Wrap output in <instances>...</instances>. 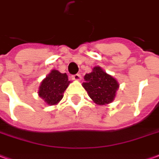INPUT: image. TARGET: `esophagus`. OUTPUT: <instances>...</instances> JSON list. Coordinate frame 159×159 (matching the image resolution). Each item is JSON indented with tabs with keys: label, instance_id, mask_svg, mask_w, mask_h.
<instances>
[{
	"label": "esophagus",
	"instance_id": "34e87169",
	"mask_svg": "<svg viewBox=\"0 0 159 159\" xmlns=\"http://www.w3.org/2000/svg\"><path fill=\"white\" fill-rule=\"evenodd\" d=\"M71 77H72V79L76 80V81H79V80H81V78H82L80 74H75V75H73Z\"/></svg>",
	"mask_w": 159,
	"mask_h": 159
}]
</instances>
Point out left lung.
<instances>
[{"mask_svg": "<svg viewBox=\"0 0 159 159\" xmlns=\"http://www.w3.org/2000/svg\"><path fill=\"white\" fill-rule=\"evenodd\" d=\"M83 88L96 104L105 105L114 101L119 84L113 76L103 71L100 67H95L93 71L84 76Z\"/></svg>", "mask_w": 159, "mask_h": 159, "instance_id": "8db88e82", "label": "left lung"}]
</instances>
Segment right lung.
Returning a JSON list of instances; mask_svg holds the SVG:
<instances>
[{"instance_id":"obj_1","label":"right lung","mask_w":159,"mask_h":159,"mask_svg":"<svg viewBox=\"0 0 159 159\" xmlns=\"http://www.w3.org/2000/svg\"><path fill=\"white\" fill-rule=\"evenodd\" d=\"M70 83L66 73L63 74L56 70H52L41 83L39 95L49 105H55L62 100Z\"/></svg>"}]
</instances>
